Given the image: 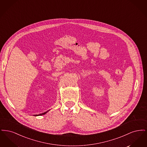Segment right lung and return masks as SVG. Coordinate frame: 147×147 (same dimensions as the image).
Instances as JSON below:
<instances>
[{"instance_id": "right-lung-1", "label": "right lung", "mask_w": 147, "mask_h": 147, "mask_svg": "<svg viewBox=\"0 0 147 147\" xmlns=\"http://www.w3.org/2000/svg\"><path fill=\"white\" fill-rule=\"evenodd\" d=\"M47 112H45V113H41V114H40V115H44V114H45V113H46ZM37 115H35V116H38Z\"/></svg>"}]
</instances>
